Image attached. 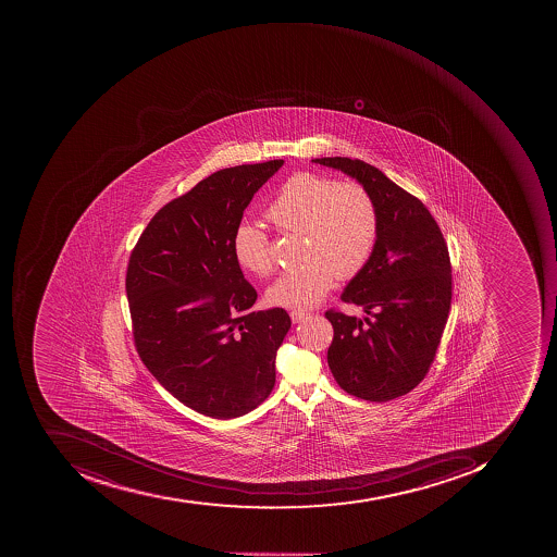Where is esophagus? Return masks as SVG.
<instances>
[{
  "mask_svg": "<svg viewBox=\"0 0 557 557\" xmlns=\"http://www.w3.org/2000/svg\"><path fill=\"white\" fill-rule=\"evenodd\" d=\"M289 317H292L293 323H301L305 318H308V313H305V311H292Z\"/></svg>",
  "mask_w": 557,
  "mask_h": 557,
  "instance_id": "1",
  "label": "esophagus"
}]
</instances>
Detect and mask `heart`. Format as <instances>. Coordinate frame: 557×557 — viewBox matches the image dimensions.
<instances>
[{
	"label": "heart",
	"mask_w": 557,
	"mask_h": 557,
	"mask_svg": "<svg viewBox=\"0 0 557 557\" xmlns=\"http://www.w3.org/2000/svg\"><path fill=\"white\" fill-rule=\"evenodd\" d=\"M265 215L277 230L306 236L308 264L281 274L265 295L271 305L295 311L320 305L336 277L360 274L379 240V205L357 181L296 172L281 184ZM233 252L240 268L256 276L273 271L270 237L255 222H239Z\"/></svg>",
	"instance_id": "1"
}]
</instances>
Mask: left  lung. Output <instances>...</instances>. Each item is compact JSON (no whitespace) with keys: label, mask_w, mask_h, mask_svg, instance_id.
<instances>
[{"label":"left lung","mask_w":557,"mask_h":557,"mask_svg":"<svg viewBox=\"0 0 557 557\" xmlns=\"http://www.w3.org/2000/svg\"><path fill=\"white\" fill-rule=\"evenodd\" d=\"M313 162L357 178L380 211L375 251L342 295L368 317L326 311L335 330L327 364L349 395L393 400L425 379L441 343L451 301L447 244L422 200L379 169L348 157Z\"/></svg>","instance_id":"left-lung-1"}]
</instances>
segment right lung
<instances>
[{
    "instance_id": "add662e5",
    "label": "right lung",
    "mask_w": 557,
    "mask_h": 557,
    "mask_svg": "<svg viewBox=\"0 0 557 557\" xmlns=\"http://www.w3.org/2000/svg\"><path fill=\"white\" fill-rule=\"evenodd\" d=\"M284 160L222 169L160 209L128 259L138 357L181 404L212 419L255 410L276 383V352L292 327L258 299L234 258L233 236L255 194Z\"/></svg>"
}]
</instances>
